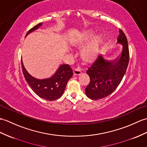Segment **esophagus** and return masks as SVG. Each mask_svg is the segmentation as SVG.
Masks as SVG:
<instances>
[{
	"mask_svg": "<svg viewBox=\"0 0 147 147\" xmlns=\"http://www.w3.org/2000/svg\"><path fill=\"white\" fill-rule=\"evenodd\" d=\"M81 74V69L80 68H76L74 70V75L77 76V75H80Z\"/></svg>",
	"mask_w": 147,
	"mask_h": 147,
	"instance_id": "obj_1",
	"label": "esophagus"
}]
</instances>
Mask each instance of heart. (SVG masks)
I'll return each mask as SVG.
<instances>
[{"mask_svg":"<svg viewBox=\"0 0 147 147\" xmlns=\"http://www.w3.org/2000/svg\"><path fill=\"white\" fill-rule=\"evenodd\" d=\"M93 35L92 31H86L81 37H78L73 42L74 46H78L83 44L88 41ZM101 42V36L96 35L88 42L86 46H84L81 50V56L84 61H90L94 59L98 55L100 50Z\"/></svg>","mask_w":147,"mask_h":147,"instance_id":"obj_1","label":"heart"}]
</instances>
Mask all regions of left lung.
Masks as SVG:
<instances>
[{
  "mask_svg": "<svg viewBox=\"0 0 147 147\" xmlns=\"http://www.w3.org/2000/svg\"><path fill=\"white\" fill-rule=\"evenodd\" d=\"M119 32L117 43L122 45V51L118 59L111 61L100 54L86 71L90 81L85 93L91 100H100L111 94L120 84L127 71L129 63L128 41L124 32L121 29Z\"/></svg>",
  "mask_w": 147,
  "mask_h": 147,
  "instance_id": "left-lung-1",
  "label": "left lung"
}]
</instances>
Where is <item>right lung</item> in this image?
Segmentation results:
<instances>
[{"label": "right lung", "mask_w": 147, "mask_h": 147, "mask_svg": "<svg viewBox=\"0 0 147 147\" xmlns=\"http://www.w3.org/2000/svg\"><path fill=\"white\" fill-rule=\"evenodd\" d=\"M42 25V23H39L32 27L27 32L26 36ZM21 63L23 74L30 87L39 97L48 101L56 100L62 96L68 81L73 74V71L69 65L62 64L51 78L42 80L37 79L27 72L24 66L22 59Z\"/></svg>", "instance_id": "1"}]
</instances>
